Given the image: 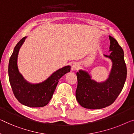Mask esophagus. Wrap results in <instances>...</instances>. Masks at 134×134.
Returning a JSON list of instances; mask_svg holds the SVG:
<instances>
[{
  "label": "esophagus",
  "instance_id": "1",
  "mask_svg": "<svg viewBox=\"0 0 134 134\" xmlns=\"http://www.w3.org/2000/svg\"><path fill=\"white\" fill-rule=\"evenodd\" d=\"M79 65L78 63H74L72 67H71V70L73 71H76V70H77L79 69Z\"/></svg>",
  "mask_w": 134,
  "mask_h": 134
}]
</instances>
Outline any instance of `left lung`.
Listing matches in <instances>:
<instances>
[{"instance_id": "8db88e82", "label": "left lung", "mask_w": 134, "mask_h": 134, "mask_svg": "<svg viewBox=\"0 0 134 134\" xmlns=\"http://www.w3.org/2000/svg\"><path fill=\"white\" fill-rule=\"evenodd\" d=\"M110 55L105 57L113 61V67L107 81L97 83L91 79L86 71L76 73L77 86L76 98L82 107L88 109H101L114 102L121 93L126 79L127 69L124 53L118 42L109 36Z\"/></svg>"}]
</instances>
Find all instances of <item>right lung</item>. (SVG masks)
I'll list each match as a JSON object with an SVG mask.
<instances>
[{
    "label": "right lung",
    "mask_w": 134,
    "mask_h": 134,
    "mask_svg": "<svg viewBox=\"0 0 134 134\" xmlns=\"http://www.w3.org/2000/svg\"><path fill=\"white\" fill-rule=\"evenodd\" d=\"M26 38L23 37L17 44L10 57L8 65L9 83L15 98L20 103L29 107H43L51 100L59 79L70 71V66L59 69L41 83L31 84L27 82L19 73L17 64L19 49Z\"/></svg>",
    "instance_id": "obj_1"
}]
</instances>
